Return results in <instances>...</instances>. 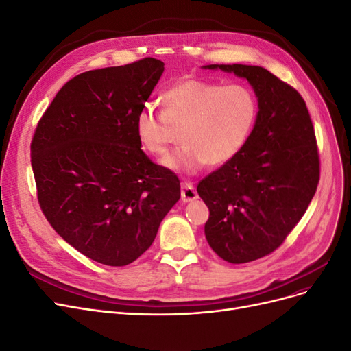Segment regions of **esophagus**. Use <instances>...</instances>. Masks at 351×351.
Returning <instances> with one entry per match:
<instances>
[{"label": "esophagus", "mask_w": 351, "mask_h": 351, "mask_svg": "<svg viewBox=\"0 0 351 351\" xmlns=\"http://www.w3.org/2000/svg\"><path fill=\"white\" fill-rule=\"evenodd\" d=\"M199 197L196 189L193 187V184L190 183H183L182 186V200L184 204H189V202H193Z\"/></svg>", "instance_id": "34e87169"}]
</instances>
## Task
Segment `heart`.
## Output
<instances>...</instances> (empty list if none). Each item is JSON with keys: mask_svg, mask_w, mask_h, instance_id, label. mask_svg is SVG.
Listing matches in <instances>:
<instances>
[{"mask_svg": "<svg viewBox=\"0 0 351 351\" xmlns=\"http://www.w3.org/2000/svg\"><path fill=\"white\" fill-rule=\"evenodd\" d=\"M161 105V114L152 107L137 112V141L151 155L165 158L167 127L180 129L178 142L183 147L164 165L184 174H196L206 164L221 167L230 162L246 143L258 114L256 99L246 86H221L193 77L180 80L165 90Z\"/></svg>", "mask_w": 351, "mask_h": 351, "instance_id": "heart-1", "label": "heart"}]
</instances>
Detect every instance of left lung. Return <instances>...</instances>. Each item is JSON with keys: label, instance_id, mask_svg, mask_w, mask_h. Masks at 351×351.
Instances as JSON below:
<instances>
[{"label": "left lung", "instance_id": "8db88e82", "mask_svg": "<svg viewBox=\"0 0 351 351\" xmlns=\"http://www.w3.org/2000/svg\"><path fill=\"white\" fill-rule=\"evenodd\" d=\"M204 69L246 79L258 98L256 121L241 151L197 184L209 208V246L230 263H246L280 247L315 196L319 183L315 130L300 93L267 69Z\"/></svg>", "mask_w": 351, "mask_h": 351}]
</instances>
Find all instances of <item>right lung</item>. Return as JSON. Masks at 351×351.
<instances>
[{"label":"right lung","mask_w":351,"mask_h":351,"mask_svg":"<svg viewBox=\"0 0 351 351\" xmlns=\"http://www.w3.org/2000/svg\"><path fill=\"white\" fill-rule=\"evenodd\" d=\"M164 62L84 71L42 115L30 145L38 200L48 222L89 259L124 267L154 243L180 199V180L141 149L134 120Z\"/></svg>","instance_id":"right-lung-1"}]
</instances>
